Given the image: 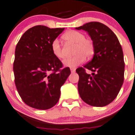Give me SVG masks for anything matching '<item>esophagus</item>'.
I'll use <instances>...</instances> for the list:
<instances>
[{"label":"esophagus","instance_id":"1","mask_svg":"<svg viewBox=\"0 0 135 135\" xmlns=\"http://www.w3.org/2000/svg\"><path fill=\"white\" fill-rule=\"evenodd\" d=\"M75 70H76V69H75V68H70V71H71V73H75Z\"/></svg>","mask_w":135,"mask_h":135}]
</instances>
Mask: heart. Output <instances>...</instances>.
I'll return each mask as SVG.
<instances>
[{"label": "heart", "mask_w": 135, "mask_h": 135, "mask_svg": "<svg viewBox=\"0 0 135 135\" xmlns=\"http://www.w3.org/2000/svg\"><path fill=\"white\" fill-rule=\"evenodd\" d=\"M62 38L66 42L75 45L73 52L75 56L64 60L63 63L65 66L76 67L85 61V58L89 59L94 55V42L90 38H85L83 32L73 30L69 31L62 35ZM51 50L55 57L59 59H63V54L59 40H53L51 43Z\"/></svg>", "instance_id": "1"}]
</instances>
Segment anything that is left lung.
Returning <instances> with one entry per match:
<instances>
[{"instance_id":"8db88e82","label":"left lung","mask_w":135,"mask_h":135,"mask_svg":"<svg viewBox=\"0 0 135 135\" xmlns=\"http://www.w3.org/2000/svg\"><path fill=\"white\" fill-rule=\"evenodd\" d=\"M76 29L86 31L94 45L93 59L84 67L76 70L79 76V95L89 105H108L117 97L124 81L121 45L115 34L100 22H88ZM86 69L91 70L92 75L86 74Z\"/></svg>"}]
</instances>
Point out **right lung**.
<instances>
[{
  "label": "right lung",
  "instance_id": "add662e5",
  "mask_svg": "<svg viewBox=\"0 0 135 135\" xmlns=\"http://www.w3.org/2000/svg\"><path fill=\"white\" fill-rule=\"evenodd\" d=\"M64 29L37 25L27 30L16 45L15 85L24 103L31 107L46 110L55 106L60 87L70 75V69L62 68L51 50L52 42Z\"/></svg>",
  "mask_w": 135,
  "mask_h": 135
}]
</instances>
